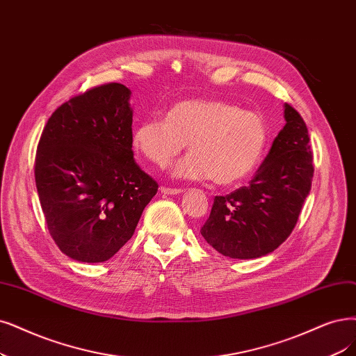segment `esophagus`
Masks as SVG:
<instances>
[{"mask_svg":"<svg viewBox=\"0 0 356 356\" xmlns=\"http://www.w3.org/2000/svg\"><path fill=\"white\" fill-rule=\"evenodd\" d=\"M161 193H164V195H179V193H181L183 191L181 189H176V188H165V186H161Z\"/></svg>","mask_w":356,"mask_h":356,"instance_id":"esophagus-1","label":"esophagus"}]
</instances>
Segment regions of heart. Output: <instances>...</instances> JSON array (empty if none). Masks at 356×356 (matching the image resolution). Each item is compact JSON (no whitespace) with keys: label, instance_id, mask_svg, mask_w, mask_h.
I'll use <instances>...</instances> for the list:
<instances>
[{"label":"heart","instance_id":"b5f03b06","mask_svg":"<svg viewBox=\"0 0 356 356\" xmlns=\"http://www.w3.org/2000/svg\"><path fill=\"white\" fill-rule=\"evenodd\" d=\"M267 126L258 113L241 110L220 99H185L165 118H149L134 130V147L164 168L189 147L175 176L188 180L213 179L230 186L246 179L267 147Z\"/></svg>","mask_w":356,"mask_h":356}]
</instances>
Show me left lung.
<instances>
[{
    "instance_id": "8db88e82",
    "label": "left lung",
    "mask_w": 356,
    "mask_h": 356,
    "mask_svg": "<svg viewBox=\"0 0 356 356\" xmlns=\"http://www.w3.org/2000/svg\"><path fill=\"white\" fill-rule=\"evenodd\" d=\"M284 120L249 185L214 198L201 234L221 255L236 259L264 257L296 226L311 191L312 152L304 118L289 104H284Z\"/></svg>"
}]
</instances>
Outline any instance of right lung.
I'll list each match as a JSON object with an SVG mask.
<instances>
[{"label": "right lung", "mask_w": 356, "mask_h": 356, "mask_svg": "<svg viewBox=\"0 0 356 356\" xmlns=\"http://www.w3.org/2000/svg\"><path fill=\"white\" fill-rule=\"evenodd\" d=\"M129 99L122 83L92 88L61 104L39 139V202L51 238L72 259L114 257L158 191L134 160Z\"/></svg>", "instance_id": "right-lung-1"}]
</instances>
